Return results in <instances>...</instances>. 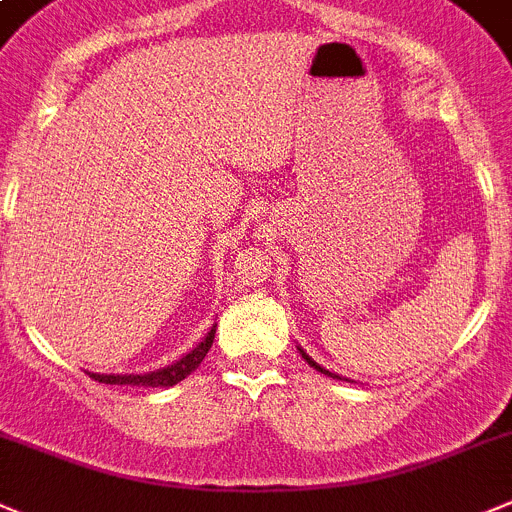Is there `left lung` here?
Returning a JSON list of instances; mask_svg holds the SVG:
<instances>
[{"label": "left lung", "mask_w": 512, "mask_h": 512, "mask_svg": "<svg viewBox=\"0 0 512 512\" xmlns=\"http://www.w3.org/2000/svg\"><path fill=\"white\" fill-rule=\"evenodd\" d=\"M297 350H299V355H302V358H304V360H307V363H309V365H312V368H314V370H320V373L330 375V378H340V375H337V373H330V370H327V368H322V365H320V363H314V360H312V358H309V355H307V353H304V350H302V348H297ZM345 381H348V378H345Z\"/></svg>", "instance_id": "left-lung-1"}]
</instances>
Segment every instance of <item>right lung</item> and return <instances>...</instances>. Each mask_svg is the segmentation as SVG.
Listing matches in <instances>:
<instances>
[{
  "label": "right lung",
  "instance_id": "1",
  "mask_svg": "<svg viewBox=\"0 0 512 512\" xmlns=\"http://www.w3.org/2000/svg\"><path fill=\"white\" fill-rule=\"evenodd\" d=\"M215 327L213 325L208 330V335L203 337V340L195 345V348L190 350V353L182 355L180 360H175L172 365H164V368H157V370H149V373H88L91 378H96L98 383H111V386H144V388H170L175 386V383L185 381L187 375L192 373V370L198 368L200 363H203V358L208 355L210 345H213L215 340Z\"/></svg>",
  "mask_w": 512,
  "mask_h": 512
}]
</instances>
